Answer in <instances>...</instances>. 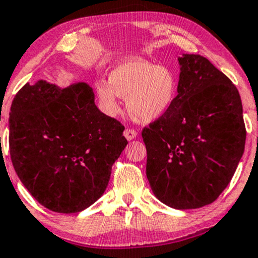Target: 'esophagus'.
I'll list each match as a JSON object with an SVG mask.
<instances>
[{"instance_id":"1","label":"esophagus","mask_w":258,"mask_h":258,"mask_svg":"<svg viewBox=\"0 0 258 258\" xmlns=\"http://www.w3.org/2000/svg\"><path fill=\"white\" fill-rule=\"evenodd\" d=\"M123 136L127 141H132L137 137V131L132 128H126L123 132Z\"/></svg>"}]
</instances>
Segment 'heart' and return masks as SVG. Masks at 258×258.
I'll return each instance as SVG.
<instances>
[{"label": "heart", "instance_id": "1", "mask_svg": "<svg viewBox=\"0 0 258 258\" xmlns=\"http://www.w3.org/2000/svg\"><path fill=\"white\" fill-rule=\"evenodd\" d=\"M97 93L107 114L118 111V97H122L135 121L151 123L170 111L179 93V82L169 67L127 58L110 71L109 81L98 82Z\"/></svg>", "mask_w": 258, "mask_h": 258}]
</instances>
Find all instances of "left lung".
I'll return each instance as SVG.
<instances>
[{
  "instance_id": "8db88e82",
  "label": "left lung",
  "mask_w": 258,
  "mask_h": 258,
  "mask_svg": "<svg viewBox=\"0 0 258 258\" xmlns=\"http://www.w3.org/2000/svg\"><path fill=\"white\" fill-rule=\"evenodd\" d=\"M179 93L170 111L144 127L147 177L175 209L214 202L244 154L246 128L236 87L201 55L179 57Z\"/></svg>"
}]
</instances>
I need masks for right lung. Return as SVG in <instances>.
I'll use <instances>...</instances> for the list:
<instances>
[{
    "label": "right lung",
    "mask_w": 258,
    "mask_h": 258,
    "mask_svg": "<svg viewBox=\"0 0 258 258\" xmlns=\"http://www.w3.org/2000/svg\"><path fill=\"white\" fill-rule=\"evenodd\" d=\"M120 121L94 103L84 82L67 88L38 81L14 97L10 153L30 195L57 213H77L104 194L127 140Z\"/></svg>",
    "instance_id": "right-lung-1"
}]
</instances>
